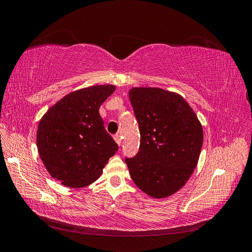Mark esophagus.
<instances>
[{
  "label": "esophagus",
  "mask_w": 252,
  "mask_h": 252,
  "mask_svg": "<svg viewBox=\"0 0 252 252\" xmlns=\"http://www.w3.org/2000/svg\"><path fill=\"white\" fill-rule=\"evenodd\" d=\"M113 139H114V141L117 142V144L118 145H121V142H122V136L120 135V134H116L113 136Z\"/></svg>",
  "instance_id": "obj_1"
}]
</instances>
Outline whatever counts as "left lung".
Here are the masks:
<instances>
[{
    "instance_id": "obj_1",
    "label": "left lung",
    "mask_w": 252,
    "mask_h": 252,
    "mask_svg": "<svg viewBox=\"0 0 252 252\" xmlns=\"http://www.w3.org/2000/svg\"><path fill=\"white\" fill-rule=\"evenodd\" d=\"M129 98L141 134L140 149L125 162L134 184L155 199L178 191L192 174L203 145V128L180 94L134 87Z\"/></svg>"
}]
</instances>
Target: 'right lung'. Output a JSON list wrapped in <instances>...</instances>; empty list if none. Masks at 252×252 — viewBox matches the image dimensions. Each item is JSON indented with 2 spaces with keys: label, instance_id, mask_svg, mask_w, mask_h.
Wrapping results in <instances>:
<instances>
[{
  "label": "right lung",
  "instance_id": "1",
  "mask_svg": "<svg viewBox=\"0 0 252 252\" xmlns=\"http://www.w3.org/2000/svg\"><path fill=\"white\" fill-rule=\"evenodd\" d=\"M114 89V85H94L75 90L51 106L41 119L37 151L49 174L63 185H90L118 151V144L106 131L98 112Z\"/></svg>",
  "mask_w": 252,
  "mask_h": 252
}]
</instances>
